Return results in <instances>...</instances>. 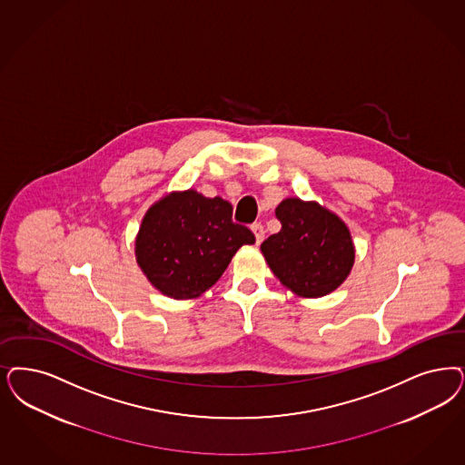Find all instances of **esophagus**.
<instances>
[{
  "label": "esophagus",
  "mask_w": 465,
  "mask_h": 465,
  "mask_svg": "<svg viewBox=\"0 0 465 465\" xmlns=\"http://www.w3.org/2000/svg\"><path fill=\"white\" fill-rule=\"evenodd\" d=\"M251 230L254 232V237H256V243H261L264 241V226L261 223H254L251 226Z\"/></svg>",
  "instance_id": "1"
}]
</instances>
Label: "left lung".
<instances>
[{
    "label": "left lung",
    "mask_w": 465,
    "mask_h": 465,
    "mask_svg": "<svg viewBox=\"0 0 465 465\" xmlns=\"http://www.w3.org/2000/svg\"><path fill=\"white\" fill-rule=\"evenodd\" d=\"M282 230L261 243L274 276L305 299L337 290L352 272L355 247L345 222L316 201L283 199L274 209Z\"/></svg>",
    "instance_id": "obj_1"
}]
</instances>
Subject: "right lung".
<instances>
[{
	"instance_id": "right-lung-1",
	"label": "right lung",
	"mask_w": 465,
	"mask_h": 465,
	"mask_svg": "<svg viewBox=\"0 0 465 465\" xmlns=\"http://www.w3.org/2000/svg\"><path fill=\"white\" fill-rule=\"evenodd\" d=\"M232 204L222 197L173 191L145 211L135 237V261L163 295L197 299L223 274L254 233L232 222Z\"/></svg>"
}]
</instances>
